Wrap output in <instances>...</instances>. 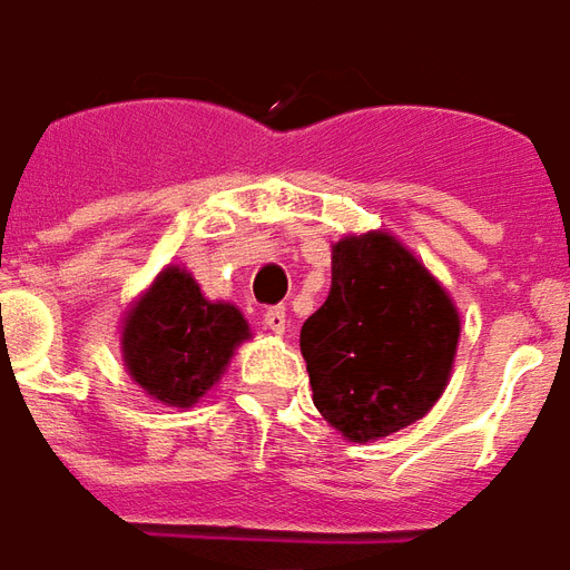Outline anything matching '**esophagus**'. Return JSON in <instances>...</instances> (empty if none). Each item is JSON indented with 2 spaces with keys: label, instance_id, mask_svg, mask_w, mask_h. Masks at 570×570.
<instances>
[{
  "label": "esophagus",
  "instance_id": "obj_1",
  "mask_svg": "<svg viewBox=\"0 0 570 570\" xmlns=\"http://www.w3.org/2000/svg\"><path fill=\"white\" fill-rule=\"evenodd\" d=\"M264 324H267L273 333H285V327H288V315H285V306H269V309L264 312Z\"/></svg>",
  "mask_w": 570,
  "mask_h": 570
}]
</instances>
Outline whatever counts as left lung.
Returning <instances> with one entry per match:
<instances>
[{
	"label": "left lung",
	"instance_id": "left-lung-1",
	"mask_svg": "<svg viewBox=\"0 0 570 570\" xmlns=\"http://www.w3.org/2000/svg\"><path fill=\"white\" fill-rule=\"evenodd\" d=\"M456 342L451 297L402 243L340 239L331 294L301 331L312 402L348 442L384 439L442 396Z\"/></svg>",
	"mask_w": 570,
	"mask_h": 570
}]
</instances>
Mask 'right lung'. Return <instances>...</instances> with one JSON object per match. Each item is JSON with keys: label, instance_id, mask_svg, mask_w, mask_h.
Here are the masks:
<instances>
[{"label": "right lung", "instance_id": "right-lung-1", "mask_svg": "<svg viewBox=\"0 0 570 570\" xmlns=\"http://www.w3.org/2000/svg\"><path fill=\"white\" fill-rule=\"evenodd\" d=\"M249 324L230 303H209L186 269L168 267L122 327L131 379L156 400L186 409L219 382Z\"/></svg>", "mask_w": 570, "mask_h": 570}]
</instances>
